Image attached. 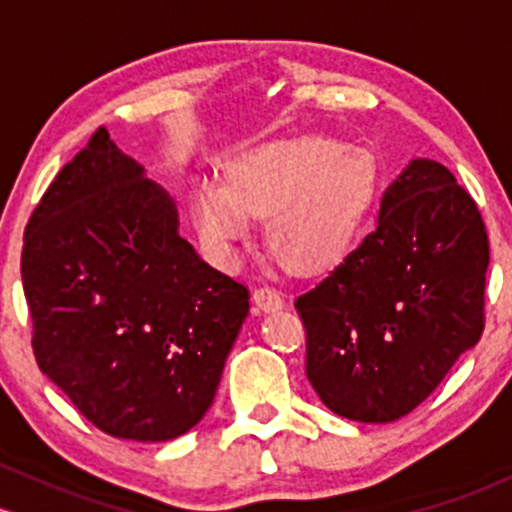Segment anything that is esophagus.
<instances>
[{"label":"esophagus","mask_w":512,"mask_h":512,"mask_svg":"<svg viewBox=\"0 0 512 512\" xmlns=\"http://www.w3.org/2000/svg\"><path fill=\"white\" fill-rule=\"evenodd\" d=\"M254 302L263 312H273V309L283 307V295L271 285H261L254 290Z\"/></svg>","instance_id":"1"}]
</instances>
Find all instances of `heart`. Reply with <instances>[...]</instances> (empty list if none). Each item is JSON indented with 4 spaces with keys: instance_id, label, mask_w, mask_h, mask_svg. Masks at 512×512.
<instances>
[{
    "instance_id": "heart-1",
    "label": "heart",
    "mask_w": 512,
    "mask_h": 512,
    "mask_svg": "<svg viewBox=\"0 0 512 512\" xmlns=\"http://www.w3.org/2000/svg\"><path fill=\"white\" fill-rule=\"evenodd\" d=\"M372 200V171L355 149L324 137L271 142L229 166L225 186H200L195 217L212 244L266 217L273 256L292 271H319L346 251Z\"/></svg>"
}]
</instances>
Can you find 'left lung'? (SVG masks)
Here are the masks:
<instances>
[{"label":"left lung","mask_w":512,"mask_h":512,"mask_svg":"<svg viewBox=\"0 0 512 512\" xmlns=\"http://www.w3.org/2000/svg\"><path fill=\"white\" fill-rule=\"evenodd\" d=\"M486 268L472 195L442 164L413 159L363 244L295 300L319 399L360 423L411 413L479 343Z\"/></svg>","instance_id":"1"}]
</instances>
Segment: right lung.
Listing matches in <instances>:
<instances>
[{
  "instance_id": "add662e5",
  "label": "right lung",
  "mask_w": 512,
  "mask_h": 512,
  "mask_svg": "<svg viewBox=\"0 0 512 512\" xmlns=\"http://www.w3.org/2000/svg\"><path fill=\"white\" fill-rule=\"evenodd\" d=\"M179 215L99 128L33 210L21 278L33 355L113 438L174 440L215 399L249 290L179 237Z\"/></svg>"
}]
</instances>
